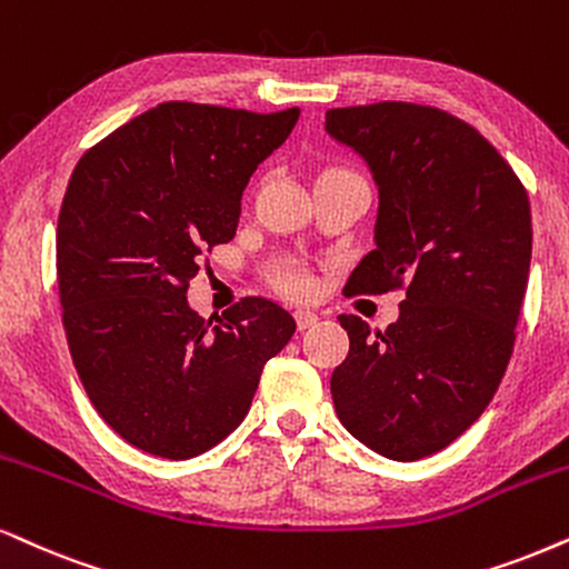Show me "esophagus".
Returning a JSON list of instances; mask_svg holds the SVG:
<instances>
[{
  "instance_id": "1",
  "label": "esophagus",
  "mask_w": 569,
  "mask_h": 569,
  "mask_svg": "<svg viewBox=\"0 0 569 569\" xmlns=\"http://www.w3.org/2000/svg\"><path fill=\"white\" fill-rule=\"evenodd\" d=\"M293 318H297V326H299V330L312 328L315 322H318V315L309 312V309H297V312H293Z\"/></svg>"
}]
</instances>
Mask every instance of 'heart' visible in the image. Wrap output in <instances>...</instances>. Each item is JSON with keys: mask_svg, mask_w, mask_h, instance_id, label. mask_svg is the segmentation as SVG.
<instances>
[{"mask_svg": "<svg viewBox=\"0 0 569 569\" xmlns=\"http://www.w3.org/2000/svg\"><path fill=\"white\" fill-rule=\"evenodd\" d=\"M270 283L283 293V297L299 299L307 297L309 289H312V280H309V272L297 262H283L278 264L276 270L270 272Z\"/></svg>", "mask_w": 569, "mask_h": 569, "instance_id": "b5f03b06", "label": "heart"}]
</instances>
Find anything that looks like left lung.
Segmentation results:
<instances>
[{
	"mask_svg": "<svg viewBox=\"0 0 569 569\" xmlns=\"http://www.w3.org/2000/svg\"><path fill=\"white\" fill-rule=\"evenodd\" d=\"M326 131L365 157L380 199L376 249L349 289L407 293L386 330L338 318L349 355L330 393L357 441L412 462L462 436L505 378L533 249L528 191L476 128L438 107H338Z\"/></svg>",
	"mask_w": 569,
	"mask_h": 569,
	"instance_id": "1",
	"label": "left lung"
}]
</instances>
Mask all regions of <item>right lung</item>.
<instances>
[{"label": "right lung", "mask_w": 569, "mask_h": 569, "mask_svg": "<svg viewBox=\"0 0 569 569\" xmlns=\"http://www.w3.org/2000/svg\"><path fill=\"white\" fill-rule=\"evenodd\" d=\"M299 107L162 102L78 160L57 220L62 326L93 409L147 455L191 459L247 417L297 322L262 297L204 320L186 301L204 251L236 236L257 164Z\"/></svg>", "instance_id": "1"}]
</instances>
